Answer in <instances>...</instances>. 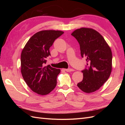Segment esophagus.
Returning <instances> with one entry per match:
<instances>
[{"label":"esophagus","mask_w":125,"mask_h":125,"mask_svg":"<svg viewBox=\"0 0 125 125\" xmlns=\"http://www.w3.org/2000/svg\"><path fill=\"white\" fill-rule=\"evenodd\" d=\"M65 70L67 71V72H70V71H73L74 70L73 69H71V68H68V69H66Z\"/></svg>","instance_id":"obj_1"}]
</instances>
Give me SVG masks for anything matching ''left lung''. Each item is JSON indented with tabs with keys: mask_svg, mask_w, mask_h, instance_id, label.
Here are the masks:
<instances>
[{
	"mask_svg": "<svg viewBox=\"0 0 125 125\" xmlns=\"http://www.w3.org/2000/svg\"><path fill=\"white\" fill-rule=\"evenodd\" d=\"M80 45L81 55L88 62L81 71L83 78L77 86L82 91L99 90L109 78L112 68V53L103 37L95 30L82 28L71 34Z\"/></svg>",
	"mask_w": 125,
	"mask_h": 125,
	"instance_id": "8db88e82",
	"label": "left lung"
}]
</instances>
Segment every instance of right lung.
<instances>
[{
  "label": "right lung",
  "instance_id": "1",
  "mask_svg": "<svg viewBox=\"0 0 125 125\" xmlns=\"http://www.w3.org/2000/svg\"><path fill=\"white\" fill-rule=\"evenodd\" d=\"M63 32L44 30L37 32L26 43L21 55V71L26 83L33 92L46 95L57 84L60 70L45 66L46 59L51 56L50 48Z\"/></svg>",
  "mask_w": 125,
  "mask_h": 125
}]
</instances>
